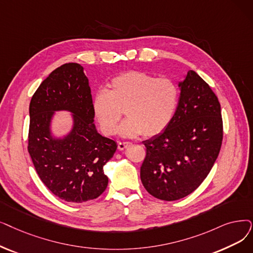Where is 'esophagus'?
I'll return each instance as SVG.
<instances>
[{
    "label": "esophagus",
    "instance_id": "1",
    "mask_svg": "<svg viewBox=\"0 0 253 253\" xmlns=\"http://www.w3.org/2000/svg\"><path fill=\"white\" fill-rule=\"evenodd\" d=\"M129 145H130L129 141H120L119 144H118V149H119L120 151H122V150H124L126 147H128Z\"/></svg>",
    "mask_w": 253,
    "mask_h": 253
}]
</instances>
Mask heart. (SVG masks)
I'll use <instances>...</instances> for the list:
<instances>
[{
	"label": "heart",
	"instance_id": "b5f03b06",
	"mask_svg": "<svg viewBox=\"0 0 253 253\" xmlns=\"http://www.w3.org/2000/svg\"><path fill=\"white\" fill-rule=\"evenodd\" d=\"M179 87L168 78L130 71L115 78L109 91L100 90L93 99V112L102 132L114 135L125 111L127 120L120 128L123 136L151 137L171 122L179 103Z\"/></svg>",
	"mask_w": 253,
	"mask_h": 253
}]
</instances>
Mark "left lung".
<instances>
[{
	"instance_id": "obj_1",
	"label": "left lung",
	"mask_w": 253,
	"mask_h": 253,
	"mask_svg": "<svg viewBox=\"0 0 253 253\" xmlns=\"http://www.w3.org/2000/svg\"><path fill=\"white\" fill-rule=\"evenodd\" d=\"M179 86V103L171 122L144 141L146 157L140 167L146 190L168 202L183 199L203 183L223 138L220 104L210 85L190 70Z\"/></svg>"
}]
</instances>
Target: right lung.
<instances>
[{
  "mask_svg": "<svg viewBox=\"0 0 253 253\" xmlns=\"http://www.w3.org/2000/svg\"><path fill=\"white\" fill-rule=\"evenodd\" d=\"M74 113L75 126L63 140H53L49 124L54 110ZM89 81L80 64L67 63L42 82L30 103L28 151L40 180L59 199L81 204L106 189L103 167L116 141L95 129Z\"/></svg>",
  "mask_w": 253,
  "mask_h": 253,
  "instance_id": "obj_1",
  "label": "right lung"
}]
</instances>
